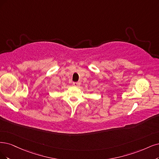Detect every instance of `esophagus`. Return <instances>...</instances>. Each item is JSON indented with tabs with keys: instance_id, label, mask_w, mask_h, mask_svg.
<instances>
[{
	"instance_id": "1",
	"label": "esophagus",
	"mask_w": 159,
	"mask_h": 159,
	"mask_svg": "<svg viewBox=\"0 0 159 159\" xmlns=\"http://www.w3.org/2000/svg\"><path fill=\"white\" fill-rule=\"evenodd\" d=\"M73 84L75 86L78 87V86H80V83H79V82H74V83H73Z\"/></svg>"
}]
</instances>
